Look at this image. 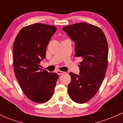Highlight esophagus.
Here are the masks:
<instances>
[{"label":"esophagus","mask_w":123,"mask_h":123,"mask_svg":"<svg viewBox=\"0 0 123 123\" xmlns=\"http://www.w3.org/2000/svg\"><path fill=\"white\" fill-rule=\"evenodd\" d=\"M57 73H58V74H59V75H61V74H63V73H65L64 72L61 71V70H57Z\"/></svg>","instance_id":"34e87169"}]
</instances>
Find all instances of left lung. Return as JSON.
I'll use <instances>...</instances> for the list:
<instances>
[{
  "label": "left lung",
  "instance_id": "1",
  "mask_svg": "<svg viewBox=\"0 0 123 123\" xmlns=\"http://www.w3.org/2000/svg\"><path fill=\"white\" fill-rule=\"evenodd\" d=\"M62 30L75 42V57H80V74L70 72L68 93L72 101L84 104L97 94L108 67V44L102 29L87 23L65 26Z\"/></svg>",
  "mask_w": 123,
  "mask_h": 123
}]
</instances>
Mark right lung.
<instances>
[{"instance_id": "right-lung-1", "label": "right lung", "mask_w": 123, "mask_h": 123, "mask_svg": "<svg viewBox=\"0 0 123 123\" xmlns=\"http://www.w3.org/2000/svg\"><path fill=\"white\" fill-rule=\"evenodd\" d=\"M56 30L55 26L44 24L28 25L21 29L14 42L15 76L26 97L38 104L50 99L58 78L57 73H49L40 68Z\"/></svg>"}]
</instances>
